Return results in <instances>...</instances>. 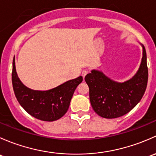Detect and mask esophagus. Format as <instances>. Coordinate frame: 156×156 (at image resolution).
Here are the masks:
<instances>
[{
  "label": "esophagus",
  "mask_w": 156,
  "mask_h": 156,
  "mask_svg": "<svg viewBox=\"0 0 156 156\" xmlns=\"http://www.w3.org/2000/svg\"><path fill=\"white\" fill-rule=\"evenodd\" d=\"M88 73V70H83V72H82V76H83V78H85V76H86V74Z\"/></svg>",
  "instance_id": "1"
}]
</instances>
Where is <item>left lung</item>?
<instances>
[{"instance_id":"1","label":"left lung","mask_w":156,"mask_h":156,"mask_svg":"<svg viewBox=\"0 0 156 156\" xmlns=\"http://www.w3.org/2000/svg\"><path fill=\"white\" fill-rule=\"evenodd\" d=\"M140 45L143 48L140 65L130 80L119 83L98 70H92L85 77L89 88L91 107L103 118L122 116L131 111L144 96L148 82V67L145 47Z\"/></svg>"}]
</instances>
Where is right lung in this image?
Segmentation results:
<instances>
[{"label": "right lung", "mask_w": 156, "mask_h": 156, "mask_svg": "<svg viewBox=\"0 0 156 156\" xmlns=\"http://www.w3.org/2000/svg\"><path fill=\"white\" fill-rule=\"evenodd\" d=\"M82 81L80 76L46 91L29 89L19 80L15 58L12 61V83L17 101L27 113L42 121H55L67 113L75 89Z\"/></svg>", "instance_id": "add662e5"}]
</instances>
